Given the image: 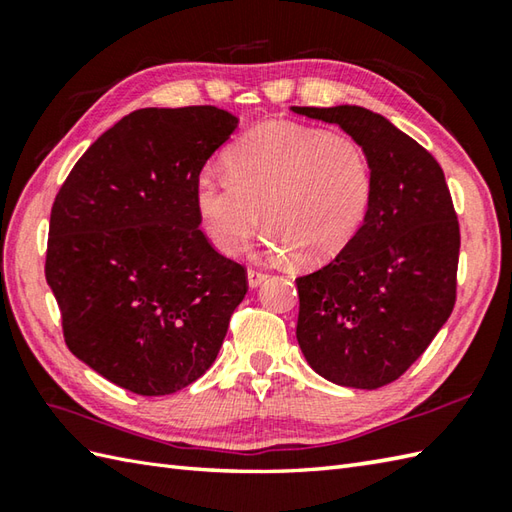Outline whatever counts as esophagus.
I'll return each instance as SVG.
<instances>
[{
    "label": "esophagus",
    "instance_id": "1",
    "mask_svg": "<svg viewBox=\"0 0 512 512\" xmlns=\"http://www.w3.org/2000/svg\"><path fill=\"white\" fill-rule=\"evenodd\" d=\"M246 277H248V286L250 288H257V286H262L264 281L270 277L268 273H264V270H257V268H248V273H246Z\"/></svg>",
    "mask_w": 512,
    "mask_h": 512
}]
</instances>
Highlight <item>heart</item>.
Instances as JSON below:
<instances>
[{"label":"heart","instance_id":"1","mask_svg":"<svg viewBox=\"0 0 512 512\" xmlns=\"http://www.w3.org/2000/svg\"><path fill=\"white\" fill-rule=\"evenodd\" d=\"M372 189V165L356 138L268 123L228 151L226 176L200 173L195 206L206 235L224 255L242 250L264 209L270 253H295L303 264H321L352 242Z\"/></svg>","mask_w":512,"mask_h":512}]
</instances>
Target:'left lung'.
Here are the masks:
<instances>
[{"label": "left lung", "instance_id": "8db88e82", "mask_svg": "<svg viewBox=\"0 0 512 512\" xmlns=\"http://www.w3.org/2000/svg\"><path fill=\"white\" fill-rule=\"evenodd\" d=\"M292 112L339 125L374 173L352 242L328 266L297 277V341L323 378L378 389L405 374L451 317L458 215L438 160L385 116L358 105Z\"/></svg>", "mask_w": 512, "mask_h": 512}]
</instances>
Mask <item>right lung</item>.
Listing matches in <instances>:
<instances>
[{
	"label": "right lung",
	"mask_w": 512,
	"mask_h": 512,
	"mask_svg": "<svg viewBox=\"0 0 512 512\" xmlns=\"http://www.w3.org/2000/svg\"><path fill=\"white\" fill-rule=\"evenodd\" d=\"M237 123L213 105L136 110L94 140L54 198L46 281L65 345L134 394L198 380L248 290L195 206L202 167Z\"/></svg>",
	"instance_id": "add662e5"
}]
</instances>
